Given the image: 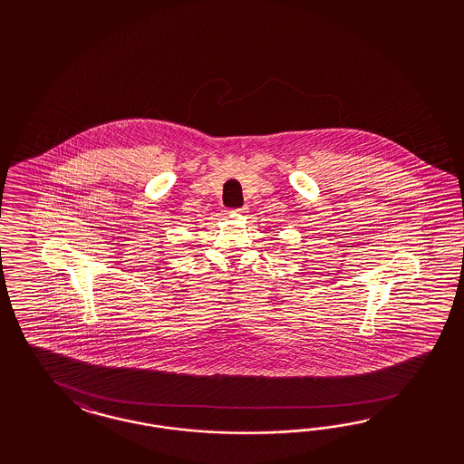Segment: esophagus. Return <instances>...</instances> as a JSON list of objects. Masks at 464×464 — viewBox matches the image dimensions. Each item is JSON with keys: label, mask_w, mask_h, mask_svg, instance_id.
<instances>
[{"label": "esophagus", "mask_w": 464, "mask_h": 464, "mask_svg": "<svg viewBox=\"0 0 464 464\" xmlns=\"http://www.w3.org/2000/svg\"><path fill=\"white\" fill-rule=\"evenodd\" d=\"M243 212H245V209L241 208V209H231V211H229V214H243Z\"/></svg>", "instance_id": "esophagus-1"}]
</instances>
